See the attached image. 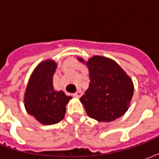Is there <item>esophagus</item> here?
Wrapping results in <instances>:
<instances>
[{"label":"esophagus","instance_id":"1","mask_svg":"<svg viewBox=\"0 0 159 159\" xmlns=\"http://www.w3.org/2000/svg\"><path fill=\"white\" fill-rule=\"evenodd\" d=\"M82 91H80V90H77L76 93H73V96L76 97V98H80V97L82 96Z\"/></svg>","mask_w":159,"mask_h":159}]
</instances>
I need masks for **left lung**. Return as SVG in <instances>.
Listing matches in <instances>:
<instances>
[{
    "label": "left lung",
    "instance_id": "8db88e82",
    "mask_svg": "<svg viewBox=\"0 0 159 159\" xmlns=\"http://www.w3.org/2000/svg\"><path fill=\"white\" fill-rule=\"evenodd\" d=\"M86 64L90 83L80 100L88 115L100 122H111L123 116L133 97L132 80L108 58L93 56Z\"/></svg>",
    "mask_w": 159,
    "mask_h": 159
}]
</instances>
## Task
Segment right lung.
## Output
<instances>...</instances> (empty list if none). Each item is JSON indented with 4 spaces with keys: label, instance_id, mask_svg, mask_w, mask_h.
<instances>
[{
    "label": "right lung",
    "instance_id": "add662e5",
    "mask_svg": "<svg viewBox=\"0 0 159 159\" xmlns=\"http://www.w3.org/2000/svg\"><path fill=\"white\" fill-rule=\"evenodd\" d=\"M55 69L54 61L41 63L30 76L25 93L27 112L46 125L59 123L64 118L66 104L71 99L63 91L53 89L52 76Z\"/></svg>",
    "mask_w": 159,
    "mask_h": 159
}]
</instances>
